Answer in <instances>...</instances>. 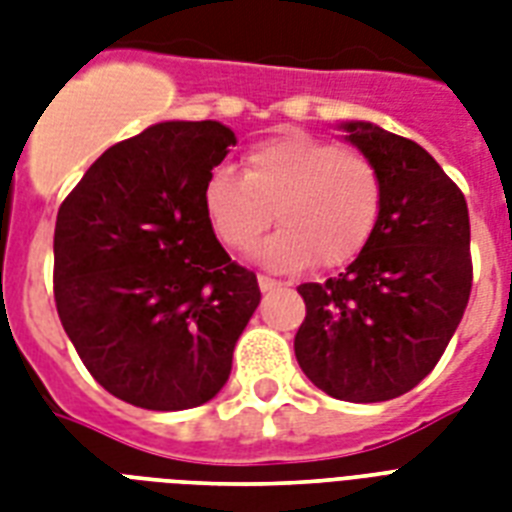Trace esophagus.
I'll list each match as a JSON object with an SVG mask.
<instances>
[{
	"label": "esophagus",
	"instance_id": "34e87169",
	"mask_svg": "<svg viewBox=\"0 0 512 512\" xmlns=\"http://www.w3.org/2000/svg\"><path fill=\"white\" fill-rule=\"evenodd\" d=\"M257 284H260V289H263V292H273V289L281 287V281L271 279V276H257Z\"/></svg>",
	"mask_w": 512,
	"mask_h": 512
}]
</instances>
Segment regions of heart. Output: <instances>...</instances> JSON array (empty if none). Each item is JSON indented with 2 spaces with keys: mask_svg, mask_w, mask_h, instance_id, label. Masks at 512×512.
<instances>
[{
  "mask_svg": "<svg viewBox=\"0 0 512 512\" xmlns=\"http://www.w3.org/2000/svg\"><path fill=\"white\" fill-rule=\"evenodd\" d=\"M382 196L374 159L308 132L255 143L244 154V177L215 167L201 191L212 231L236 252L252 247L276 217L281 228L257 249L273 271L356 260L377 228Z\"/></svg>",
  "mask_w": 512,
  "mask_h": 512,
  "instance_id": "heart-1",
  "label": "heart"
}]
</instances>
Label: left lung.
<instances>
[{"mask_svg":"<svg viewBox=\"0 0 512 512\" xmlns=\"http://www.w3.org/2000/svg\"><path fill=\"white\" fill-rule=\"evenodd\" d=\"M348 140L380 167L372 239L348 271L300 284L295 356L327 396L374 404L404 396L444 356L473 289L465 193L414 140L366 122Z\"/></svg>","mask_w":512,"mask_h":512,"instance_id":"obj_1","label":"left lung"}]
</instances>
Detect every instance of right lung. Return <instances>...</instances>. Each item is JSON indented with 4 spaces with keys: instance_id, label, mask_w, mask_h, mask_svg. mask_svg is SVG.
<instances>
[{
    "instance_id": "right-lung-1",
    "label": "right lung",
    "mask_w": 512,
    "mask_h": 512,
    "mask_svg": "<svg viewBox=\"0 0 512 512\" xmlns=\"http://www.w3.org/2000/svg\"><path fill=\"white\" fill-rule=\"evenodd\" d=\"M236 138L162 122L100 156L58 209L55 308L87 372L127 404H207L260 305L257 276L217 241L201 191Z\"/></svg>"
}]
</instances>
